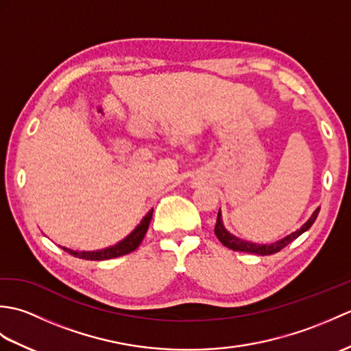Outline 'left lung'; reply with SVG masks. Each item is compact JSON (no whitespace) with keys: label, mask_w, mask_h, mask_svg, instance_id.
<instances>
[{"label":"left lung","mask_w":351,"mask_h":351,"mask_svg":"<svg viewBox=\"0 0 351 351\" xmlns=\"http://www.w3.org/2000/svg\"><path fill=\"white\" fill-rule=\"evenodd\" d=\"M319 213V208L312 213L311 217L303 223L300 226V229L294 230V232H291L289 235L283 237L282 240L279 241H274L270 244H258V243H252L247 240H243V238H238L234 234H230L229 230L223 225V220H221V211L219 210L217 214V221H215V228H214V232L217 235V238L220 240V243L223 245H226L228 249L230 250H237V252H247V253H255V255H271V253H276L282 250L285 245H288L291 241H294L297 237H300L303 232H306V230L314 225V221L317 219V215Z\"/></svg>","instance_id":"left-lung-1"}]
</instances>
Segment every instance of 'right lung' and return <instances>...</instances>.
Here are the masks:
<instances>
[{
    "label": "right lung",
    "mask_w": 351,
    "mask_h": 351,
    "mask_svg": "<svg viewBox=\"0 0 351 351\" xmlns=\"http://www.w3.org/2000/svg\"><path fill=\"white\" fill-rule=\"evenodd\" d=\"M152 213L154 210H149V213L145 215L138 225L136 226V229L132 230L131 234L126 235L123 240L119 241L114 245H110V247L101 249V250H72L68 247H62L63 250H66L71 255L81 258V259H88V261H106V259H113L117 256H123L126 253H131L132 250H136L140 243L143 241V238L146 235V230L149 228V223H151L152 219Z\"/></svg>",
    "instance_id": "right-lung-1"
}]
</instances>
